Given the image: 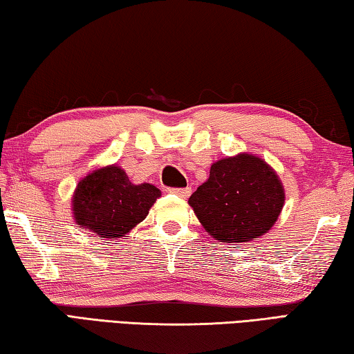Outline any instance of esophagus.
I'll return each mask as SVG.
<instances>
[{
	"label": "esophagus",
	"instance_id": "esophagus-1",
	"mask_svg": "<svg viewBox=\"0 0 354 354\" xmlns=\"http://www.w3.org/2000/svg\"><path fill=\"white\" fill-rule=\"evenodd\" d=\"M169 192L170 194L181 196V198H187V196L192 194V189L190 187H171V189H169Z\"/></svg>",
	"mask_w": 354,
	"mask_h": 354
}]
</instances>
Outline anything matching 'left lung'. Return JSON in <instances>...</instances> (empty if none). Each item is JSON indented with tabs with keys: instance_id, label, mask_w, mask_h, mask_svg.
Masks as SVG:
<instances>
[{
	"instance_id": "left-lung-1",
	"label": "left lung",
	"mask_w": 354,
	"mask_h": 354,
	"mask_svg": "<svg viewBox=\"0 0 354 354\" xmlns=\"http://www.w3.org/2000/svg\"><path fill=\"white\" fill-rule=\"evenodd\" d=\"M189 205L217 241L248 242L274 225L284 189L262 159L239 154L211 167L209 179L192 194Z\"/></svg>"
}]
</instances>
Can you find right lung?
Wrapping results in <instances>:
<instances>
[{"instance_id": "1", "label": "right lung", "mask_w": 354, "mask_h": 354, "mask_svg": "<svg viewBox=\"0 0 354 354\" xmlns=\"http://www.w3.org/2000/svg\"><path fill=\"white\" fill-rule=\"evenodd\" d=\"M160 190L129 181L120 167L95 170L81 179L73 196V214L81 227L104 239H117L147 217Z\"/></svg>"}]
</instances>
